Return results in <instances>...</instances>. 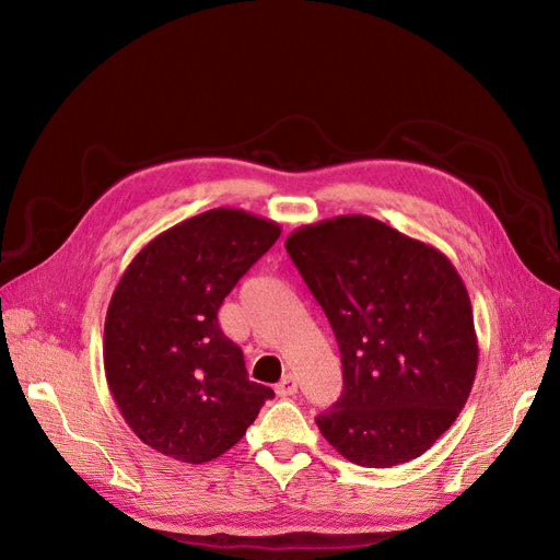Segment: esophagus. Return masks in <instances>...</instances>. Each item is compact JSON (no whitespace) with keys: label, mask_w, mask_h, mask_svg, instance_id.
<instances>
[{"label":"esophagus","mask_w":560,"mask_h":560,"mask_svg":"<svg viewBox=\"0 0 560 560\" xmlns=\"http://www.w3.org/2000/svg\"><path fill=\"white\" fill-rule=\"evenodd\" d=\"M298 388H300V386H298V378L288 372V374H283V378L279 381L275 390H277L279 397H290V395L298 393Z\"/></svg>","instance_id":"34e87169"}]
</instances>
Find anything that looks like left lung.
Here are the masks:
<instances>
[{
    "label": "left lung",
    "mask_w": 560,
    "mask_h": 560,
    "mask_svg": "<svg viewBox=\"0 0 560 560\" xmlns=\"http://www.w3.org/2000/svg\"><path fill=\"white\" fill-rule=\"evenodd\" d=\"M342 359V395L315 422L347 460L393 467L422 456L472 390L479 345L452 260L368 215L285 238Z\"/></svg>",
    "instance_id": "left-lung-1"
}]
</instances>
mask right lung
Returning <instances> with one entry per match:
<instances>
[{
    "label": "right lung",
    "instance_id": "right-lung-1",
    "mask_svg": "<svg viewBox=\"0 0 560 560\" xmlns=\"http://www.w3.org/2000/svg\"><path fill=\"white\" fill-rule=\"evenodd\" d=\"M279 235L272 220L213 209L159 233L117 281L104 325V370L144 445L182 463H209L238 443L275 397L249 381L218 311Z\"/></svg>",
    "mask_w": 560,
    "mask_h": 560
}]
</instances>
